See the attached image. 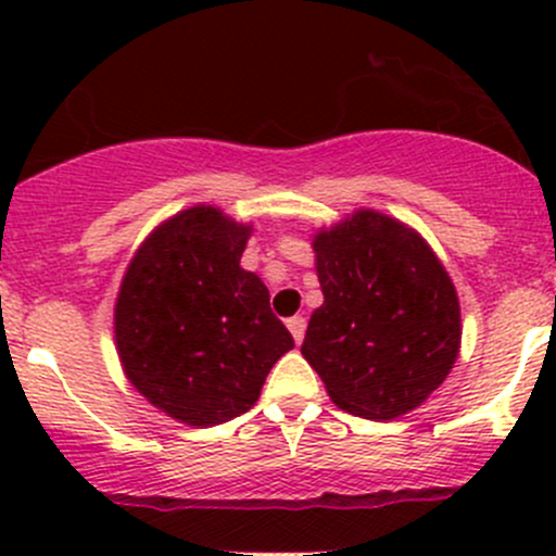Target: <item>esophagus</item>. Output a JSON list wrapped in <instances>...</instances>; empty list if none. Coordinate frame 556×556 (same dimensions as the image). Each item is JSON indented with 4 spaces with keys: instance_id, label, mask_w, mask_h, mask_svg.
Segmentation results:
<instances>
[{
    "instance_id": "obj_1",
    "label": "esophagus",
    "mask_w": 556,
    "mask_h": 556,
    "mask_svg": "<svg viewBox=\"0 0 556 556\" xmlns=\"http://www.w3.org/2000/svg\"><path fill=\"white\" fill-rule=\"evenodd\" d=\"M288 328H290V333H293L295 344H301V341H304V333H306V317L295 314V317L288 319Z\"/></svg>"
}]
</instances>
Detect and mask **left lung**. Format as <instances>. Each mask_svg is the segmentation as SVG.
Here are the masks:
<instances>
[{
	"instance_id": "left-lung-1",
	"label": "left lung",
	"mask_w": 556,
	"mask_h": 556,
	"mask_svg": "<svg viewBox=\"0 0 556 556\" xmlns=\"http://www.w3.org/2000/svg\"><path fill=\"white\" fill-rule=\"evenodd\" d=\"M323 306L301 355L330 401L363 419H395L428 401L459 352L450 274L414 228L357 210L314 237Z\"/></svg>"
}]
</instances>
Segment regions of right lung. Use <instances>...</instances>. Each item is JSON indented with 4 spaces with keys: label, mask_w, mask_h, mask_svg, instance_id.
Instances as JSON below:
<instances>
[{
    "label": "right lung",
    "mask_w": 556,
    "mask_h": 556,
    "mask_svg": "<svg viewBox=\"0 0 556 556\" xmlns=\"http://www.w3.org/2000/svg\"><path fill=\"white\" fill-rule=\"evenodd\" d=\"M250 233L215 206H190L144 239L121 282L123 371L185 425L212 428L250 412L274 363L293 350L268 288L239 266Z\"/></svg>",
    "instance_id": "right-lung-1"
}]
</instances>
